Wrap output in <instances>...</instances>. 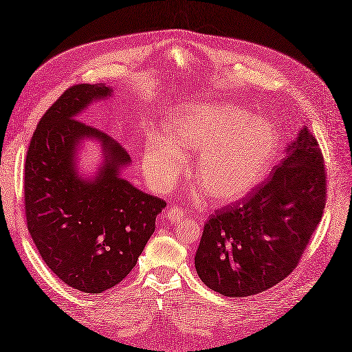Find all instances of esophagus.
<instances>
[{"instance_id": "34e87169", "label": "esophagus", "mask_w": 352, "mask_h": 352, "mask_svg": "<svg viewBox=\"0 0 352 352\" xmlns=\"http://www.w3.org/2000/svg\"><path fill=\"white\" fill-rule=\"evenodd\" d=\"M184 216H185L184 208H180L179 206H170L167 210H166V217H167L170 222H173V223L182 221Z\"/></svg>"}]
</instances>
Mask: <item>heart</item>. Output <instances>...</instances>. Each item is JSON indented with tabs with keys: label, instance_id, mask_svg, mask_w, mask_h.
<instances>
[{
	"label": "heart",
	"instance_id": "heart-1",
	"mask_svg": "<svg viewBox=\"0 0 352 352\" xmlns=\"http://www.w3.org/2000/svg\"><path fill=\"white\" fill-rule=\"evenodd\" d=\"M168 138L149 139L144 170L160 191H167L186 167L182 151H199L194 177L214 201L228 203L258 185L277 154L278 138L268 120L226 103L185 108L166 118Z\"/></svg>",
	"mask_w": 352,
	"mask_h": 352
}]
</instances>
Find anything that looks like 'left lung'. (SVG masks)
Wrapping results in <instances>:
<instances>
[{"instance_id":"obj_1","label":"left lung","mask_w":352,"mask_h":352,"mask_svg":"<svg viewBox=\"0 0 352 352\" xmlns=\"http://www.w3.org/2000/svg\"><path fill=\"white\" fill-rule=\"evenodd\" d=\"M326 176L316 136L302 129L267 180L208 216L195 253L206 286L245 298L292 274L324 212Z\"/></svg>"}]
</instances>
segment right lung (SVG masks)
I'll use <instances>...</instances> for the list:
<instances>
[{"mask_svg":"<svg viewBox=\"0 0 352 352\" xmlns=\"http://www.w3.org/2000/svg\"><path fill=\"white\" fill-rule=\"evenodd\" d=\"M108 96L102 84L65 90L38 122L25 163L28 231L47 267L84 293H102L127 277L166 207L120 176L130 163L127 151L78 120L91 100ZM87 137L98 138L106 155L93 181L73 167L74 149Z\"/></svg>","mask_w":352,"mask_h":352,"instance_id":"1","label":"right lung"}]
</instances>
